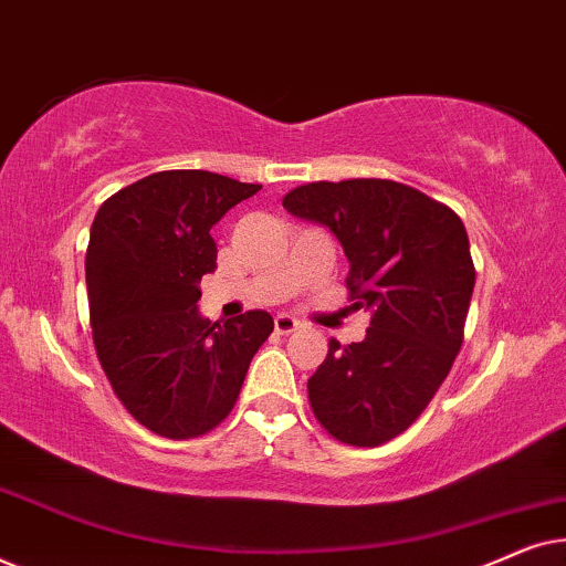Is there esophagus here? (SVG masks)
Here are the masks:
<instances>
[{"mask_svg":"<svg viewBox=\"0 0 566 566\" xmlns=\"http://www.w3.org/2000/svg\"><path fill=\"white\" fill-rule=\"evenodd\" d=\"M301 327H304V324H301L298 319H293L291 314H277L275 316V332H277V335H291V332H296Z\"/></svg>","mask_w":566,"mask_h":566,"instance_id":"esophagus-1","label":"esophagus"}]
</instances>
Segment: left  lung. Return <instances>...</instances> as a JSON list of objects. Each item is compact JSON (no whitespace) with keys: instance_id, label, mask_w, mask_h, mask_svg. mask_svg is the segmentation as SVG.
I'll use <instances>...</instances> for the list:
<instances>
[{"instance_id":"1","label":"left lung","mask_w":566,"mask_h":566,"mask_svg":"<svg viewBox=\"0 0 566 566\" xmlns=\"http://www.w3.org/2000/svg\"><path fill=\"white\" fill-rule=\"evenodd\" d=\"M283 208L337 237L353 308L370 314L366 337L332 339L308 378L316 420L347 446H381L422 415L461 350L476 277L467 229L451 208L394 180L308 182Z\"/></svg>"}]
</instances>
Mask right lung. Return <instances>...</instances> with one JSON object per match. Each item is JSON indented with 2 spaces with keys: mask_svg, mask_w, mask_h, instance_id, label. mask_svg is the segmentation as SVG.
Masks as SVG:
<instances>
[{
  "mask_svg": "<svg viewBox=\"0 0 566 566\" xmlns=\"http://www.w3.org/2000/svg\"><path fill=\"white\" fill-rule=\"evenodd\" d=\"M262 185L206 169L154 172L107 198L92 221V339L115 397L144 428L185 440L216 428L273 332L268 312L208 322L200 277L213 273L211 229Z\"/></svg>",
  "mask_w": 566,
  "mask_h": 566,
  "instance_id": "1",
  "label": "right lung"
}]
</instances>
